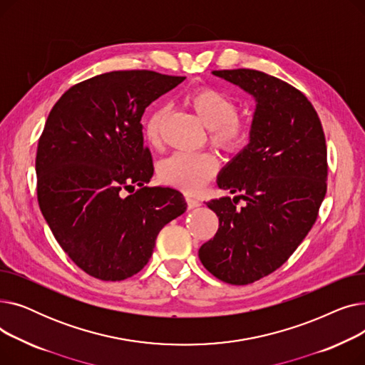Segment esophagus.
<instances>
[{"instance_id": "obj_1", "label": "esophagus", "mask_w": 365, "mask_h": 365, "mask_svg": "<svg viewBox=\"0 0 365 365\" xmlns=\"http://www.w3.org/2000/svg\"><path fill=\"white\" fill-rule=\"evenodd\" d=\"M186 204H187V208L192 210V208H197L201 205V202L195 198H190V197H186Z\"/></svg>"}]
</instances>
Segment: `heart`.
<instances>
[{
	"instance_id": "1",
	"label": "heart",
	"mask_w": 365,
	"mask_h": 365,
	"mask_svg": "<svg viewBox=\"0 0 365 365\" xmlns=\"http://www.w3.org/2000/svg\"><path fill=\"white\" fill-rule=\"evenodd\" d=\"M186 103L201 124L210 130V139L216 146L225 150H237L247 142L248 130L237 118L238 106L226 93L213 87H201L186 96ZM164 117L163 108H153L146 115L143 138L150 146L160 143ZM216 171L217 161L210 153L176 152L158 164L160 180L187 194L197 192Z\"/></svg>"
}]
</instances>
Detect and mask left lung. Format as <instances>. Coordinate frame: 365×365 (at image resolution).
<instances>
[{
	"label": "left lung",
	"instance_id": "8db88e82",
	"mask_svg": "<svg viewBox=\"0 0 365 365\" xmlns=\"http://www.w3.org/2000/svg\"><path fill=\"white\" fill-rule=\"evenodd\" d=\"M212 73L256 108L247 146L217 176L237 195L207 202L219 229L198 256L220 281L247 285L277 271L311 231L327 192V146L317 110L290 84L255 69ZM237 199L246 204L237 207Z\"/></svg>",
	"mask_w": 365,
	"mask_h": 365
}]
</instances>
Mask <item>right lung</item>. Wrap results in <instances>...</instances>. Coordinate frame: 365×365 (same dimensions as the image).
<instances>
[{
  "label": "right lung",
  "mask_w": 365,
  "mask_h": 365,
  "mask_svg": "<svg viewBox=\"0 0 365 365\" xmlns=\"http://www.w3.org/2000/svg\"><path fill=\"white\" fill-rule=\"evenodd\" d=\"M183 80L106 72L71 87L50 110L35 160L38 202L63 252L94 278L142 271L161 229L186 212L179 190L146 186L153 165L140 124L145 109Z\"/></svg>",
  "instance_id": "add662e5"
}]
</instances>
